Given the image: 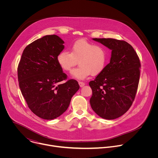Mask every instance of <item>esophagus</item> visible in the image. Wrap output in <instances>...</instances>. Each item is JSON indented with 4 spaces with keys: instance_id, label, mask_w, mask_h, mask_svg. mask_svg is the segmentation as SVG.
Instances as JSON below:
<instances>
[{
    "instance_id": "1",
    "label": "esophagus",
    "mask_w": 158,
    "mask_h": 158,
    "mask_svg": "<svg viewBox=\"0 0 158 158\" xmlns=\"http://www.w3.org/2000/svg\"><path fill=\"white\" fill-rule=\"evenodd\" d=\"M79 84L80 85V87H83L85 85V83L83 82H81V81H79Z\"/></svg>"
}]
</instances>
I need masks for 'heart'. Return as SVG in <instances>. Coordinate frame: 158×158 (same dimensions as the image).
I'll list each match as a JSON object with an SVG mask.
<instances>
[{"label":"heart","instance_id":"heart-1","mask_svg":"<svg viewBox=\"0 0 158 158\" xmlns=\"http://www.w3.org/2000/svg\"><path fill=\"white\" fill-rule=\"evenodd\" d=\"M77 61L79 67L71 72L74 78L84 79L91 74L97 76L104 71L107 64V51L101 45L81 39L71 45L70 52L62 51L57 56L59 65L65 71H71Z\"/></svg>","mask_w":158,"mask_h":158}]
</instances>
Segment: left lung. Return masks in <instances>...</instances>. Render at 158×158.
Returning a JSON list of instances; mask_svg holds the SVG:
<instances>
[{
	"mask_svg": "<svg viewBox=\"0 0 158 158\" xmlns=\"http://www.w3.org/2000/svg\"><path fill=\"white\" fill-rule=\"evenodd\" d=\"M112 51L110 62L94 81L90 104L102 118L114 119L129 110L135 96L140 77L139 58L131 45L114 39H93Z\"/></svg>",
	"mask_w": 158,
	"mask_h": 158,
	"instance_id": "left-lung-1",
	"label": "left lung"
}]
</instances>
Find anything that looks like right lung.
<instances>
[{
	"label": "right lung",
	"mask_w": 158,
	"mask_h": 158,
	"mask_svg": "<svg viewBox=\"0 0 158 158\" xmlns=\"http://www.w3.org/2000/svg\"><path fill=\"white\" fill-rule=\"evenodd\" d=\"M64 43L56 35L37 39L24 49L18 65L22 94L33 113L44 119H54L62 114L79 89L74 79L60 83L67 79L57 62Z\"/></svg>",
	"instance_id": "right-lung-1"
}]
</instances>
